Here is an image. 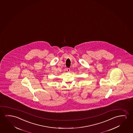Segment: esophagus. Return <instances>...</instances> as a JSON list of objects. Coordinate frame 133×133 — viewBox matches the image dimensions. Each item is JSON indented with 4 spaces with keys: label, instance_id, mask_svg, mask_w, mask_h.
<instances>
[{
    "label": "esophagus",
    "instance_id": "34e87169",
    "mask_svg": "<svg viewBox=\"0 0 133 133\" xmlns=\"http://www.w3.org/2000/svg\"><path fill=\"white\" fill-rule=\"evenodd\" d=\"M66 71H67L68 72H70V68H67V69H66Z\"/></svg>",
    "mask_w": 133,
    "mask_h": 133
}]
</instances>
